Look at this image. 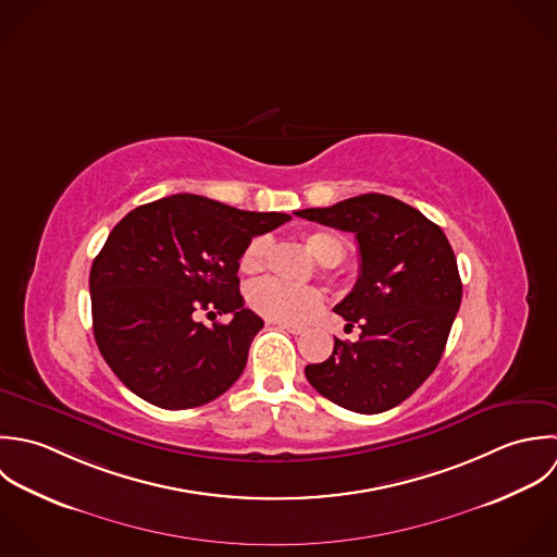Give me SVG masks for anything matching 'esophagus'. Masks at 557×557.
Here are the masks:
<instances>
[{
  "label": "esophagus",
  "instance_id": "esophagus-1",
  "mask_svg": "<svg viewBox=\"0 0 557 557\" xmlns=\"http://www.w3.org/2000/svg\"><path fill=\"white\" fill-rule=\"evenodd\" d=\"M270 324H274V326H278V329H283V331H287L292 335H302L305 333V329L296 326V324H285V322H270Z\"/></svg>",
  "mask_w": 557,
  "mask_h": 557
}]
</instances>
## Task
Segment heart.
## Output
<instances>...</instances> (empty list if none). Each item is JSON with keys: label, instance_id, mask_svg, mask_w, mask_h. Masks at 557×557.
Returning <instances> with one entry per match:
<instances>
[{"label": "heart", "instance_id": "obj_1", "mask_svg": "<svg viewBox=\"0 0 557 557\" xmlns=\"http://www.w3.org/2000/svg\"><path fill=\"white\" fill-rule=\"evenodd\" d=\"M305 246L309 255L320 265H337L346 257V242L333 231H311L305 235ZM270 252V237H252L239 257V268L246 274H255L265 265ZM248 305L252 311L263 315L270 322L298 324L313 315L322 305V294L315 287H296L281 283L276 278H263L250 285Z\"/></svg>", "mask_w": 557, "mask_h": 557}]
</instances>
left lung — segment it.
<instances>
[{
	"instance_id": "obj_1",
	"label": "left lung",
	"mask_w": 557,
	"mask_h": 557,
	"mask_svg": "<svg viewBox=\"0 0 557 557\" xmlns=\"http://www.w3.org/2000/svg\"><path fill=\"white\" fill-rule=\"evenodd\" d=\"M296 215L357 235L361 274L335 307L359 342L335 339L324 363L307 366L311 386L342 408L375 414L401 404L436 370L460 309L462 283L438 224L414 207L361 194Z\"/></svg>"
}]
</instances>
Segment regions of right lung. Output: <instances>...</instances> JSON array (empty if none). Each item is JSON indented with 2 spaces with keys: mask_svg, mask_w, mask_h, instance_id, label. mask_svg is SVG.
Listing matches in <instances>:
<instances>
[{
  "mask_svg": "<svg viewBox=\"0 0 557 557\" xmlns=\"http://www.w3.org/2000/svg\"><path fill=\"white\" fill-rule=\"evenodd\" d=\"M292 220L173 194L129 211L90 268L101 357L138 397L166 410L202 406L246 368L263 320L244 307L239 257L255 235ZM198 312H233L205 327Z\"/></svg>",
  "mask_w": 557,
  "mask_h": 557,
  "instance_id": "obj_1",
  "label": "right lung"
}]
</instances>
